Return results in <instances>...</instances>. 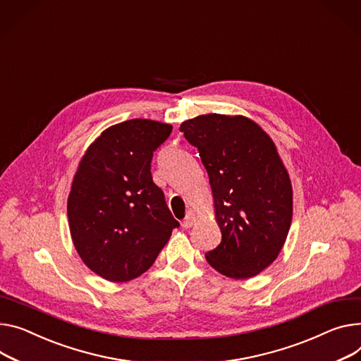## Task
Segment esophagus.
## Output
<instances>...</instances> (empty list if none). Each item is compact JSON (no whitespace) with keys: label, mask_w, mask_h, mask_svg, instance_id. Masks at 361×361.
Masks as SVG:
<instances>
[{"label":"esophagus","mask_w":361,"mask_h":361,"mask_svg":"<svg viewBox=\"0 0 361 361\" xmlns=\"http://www.w3.org/2000/svg\"><path fill=\"white\" fill-rule=\"evenodd\" d=\"M193 224H195V215H193L192 211H188L186 216L183 218V227L190 228Z\"/></svg>","instance_id":"esophagus-1"}]
</instances>
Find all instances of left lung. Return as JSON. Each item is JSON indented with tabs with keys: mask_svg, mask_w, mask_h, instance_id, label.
I'll list each match as a JSON object with an SVG mask.
<instances>
[{
	"mask_svg": "<svg viewBox=\"0 0 361 361\" xmlns=\"http://www.w3.org/2000/svg\"><path fill=\"white\" fill-rule=\"evenodd\" d=\"M209 176L221 243L207 262L233 279L279 256L292 223V185L271 138L250 118L207 114L179 128Z\"/></svg>",
	"mask_w": 361,
	"mask_h": 361,
	"instance_id": "obj_1",
	"label": "left lung"
}]
</instances>
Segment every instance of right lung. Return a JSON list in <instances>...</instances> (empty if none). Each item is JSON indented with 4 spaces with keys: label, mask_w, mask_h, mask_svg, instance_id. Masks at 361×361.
Listing matches in <instances>:
<instances>
[{
    "label": "right lung",
    "mask_w": 361,
    "mask_h": 361,
    "mask_svg": "<svg viewBox=\"0 0 361 361\" xmlns=\"http://www.w3.org/2000/svg\"><path fill=\"white\" fill-rule=\"evenodd\" d=\"M172 126L134 118L102 131L88 147L68 198L80 259L109 282L145 273L179 223L153 182L152 159Z\"/></svg>",
    "instance_id": "add662e5"
}]
</instances>
